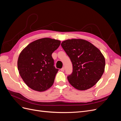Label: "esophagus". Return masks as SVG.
Returning a JSON list of instances; mask_svg holds the SVG:
<instances>
[{
  "mask_svg": "<svg viewBox=\"0 0 121 121\" xmlns=\"http://www.w3.org/2000/svg\"><path fill=\"white\" fill-rule=\"evenodd\" d=\"M60 70H61V71H62V72H64V71H65V68H64V67L60 69Z\"/></svg>",
  "mask_w": 121,
  "mask_h": 121,
  "instance_id": "34e87169",
  "label": "esophagus"
}]
</instances>
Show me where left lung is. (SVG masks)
<instances>
[{"label":"left lung","mask_w":121,"mask_h":121,"mask_svg":"<svg viewBox=\"0 0 121 121\" xmlns=\"http://www.w3.org/2000/svg\"><path fill=\"white\" fill-rule=\"evenodd\" d=\"M61 45L73 65V72L68 76L71 85L79 90L88 89L95 85L104 74L105 65L99 49L81 39L65 40Z\"/></svg>","instance_id":"left-lung-1"}]
</instances>
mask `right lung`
Instances as JSON below:
<instances>
[{
	"label": "right lung",
	"mask_w": 121,
	"mask_h": 121,
	"mask_svg": "<svg viewBox=\"0 0 121 121\" xmlns=\"http://www.w3.org/2000/svg\"><path fill=\"white\" fill-rule=\"evenodd\" d=\"M60 44V41L54 39H39L30 43L20 53L18 71L32 89L42 92L52 86L58 69L53 66L52 54Z\"/></svg>",
	"instance_id": "right-lung-1"
}]
</instances>
